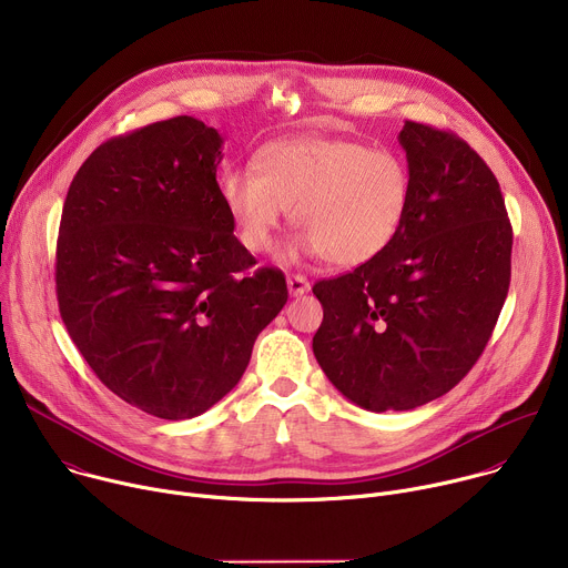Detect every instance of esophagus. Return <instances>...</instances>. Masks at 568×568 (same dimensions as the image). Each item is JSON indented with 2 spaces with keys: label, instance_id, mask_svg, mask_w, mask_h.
<instances>
[{
  "label": "esophagus",
  "instance_id": "obj_1",
  "mask_svg": "<svg viewBox=\"0 0 568 568\" xmlns=\"http://www.w3.org/2000/svg\"><path fill=\"white\" fill-rule=\"evenodd\" d=\"M307 290H310V283H307L305 276L294 274V276L287 278V292H290V296H301V294H305Z\"/></svg>",
  "mask_w": 568,
  "mask_h": 568
}]
</instances>
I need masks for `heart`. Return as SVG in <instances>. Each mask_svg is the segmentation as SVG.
Returning a JSON list of instances; mask_svg holds the SVG:
<instances>
[{"instance_id": "heart-1", "label": "heart", "mask_w": 568, "mask_h": 568, "mask_svg": "<svg viewBox=\"0 0 568 568\" xmlns=\"http://www.w3.org/2000/svg\"><path fill=\"white\" fill-rule=\"evenodd\" d=\"M237 242L265 254L292 209L303 229L290 256L355 267L384 254L409 215L414 182L399 154L353 139L290 136L267 143L254 169L217 182Z\"/></svg>"}]
</instances>
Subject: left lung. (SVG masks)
Here are the masks:
<instances>
[{"label": "left lung", "mask_w": 568, "mask_h": 568, "mask_svg": "<svg viewBox=\"0 0 568 568\" xmlns=\"http://www.w3.org/2000/svg\"><path fill=\"white\" fill-rule=\"evenodd\" d=\"M407 220L377 258L312 292V351L366 412H409L452 390L488 344L510 285L513 226L497 178L456 134L407 121Z\"/></svg>", "instance_id": "8db88e82"}]
</instances>
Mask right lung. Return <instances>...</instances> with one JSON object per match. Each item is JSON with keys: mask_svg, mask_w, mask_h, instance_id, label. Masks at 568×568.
<instances>
[{"mask_svg": "<svg viewBox=\"0 0 568 568\" xmlns=\"http://www.w3.org/2000/svg\"><path fill=\"white\" fill-rule=\"evenodd\" d=\"M222 136L175 116L99 145L58 231L60 316L97 377L132 407L186 420L245 373L287 303L278 270L233 235L217 191Z\"/></svg>", "mask_w": 568, "mask_h": 568, "instance_id": "obj_1", "label": "right lung"}]
</instances>
